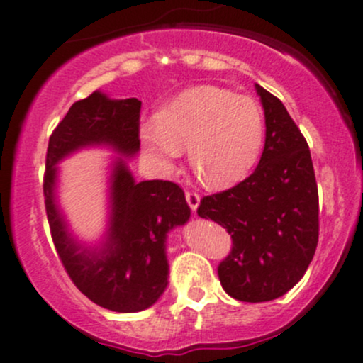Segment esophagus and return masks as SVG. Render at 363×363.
I'll list each match as a JSON object with an SVG mask.
<instances>
[{
	"label": "esophagus",
	"instance_id": "obj_1",
	"mask_svg": "<svg viewBox=\"0 0 363 363\" xmlns=\"http://www.w3.org/2000/svg\"><path fill=\"white\" fill-rule=\"evenodd\" d=\"M186 201H188L189 208H191L193 212H196L198 205H200V194L194 191H186Z\"/></svg>",
	"mask_w": 363,
	"mask_h": 363
}]
</instances>
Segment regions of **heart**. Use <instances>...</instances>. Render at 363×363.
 <instances>
[{"mask_svg": "<svg viewBox=\"0 0 363 363\" xmlns=\"http://www.w3.org/2000/svg\"><path fill=\"white\" fill-rule=\"evenodd\" d=\"M140 143L160 170H174L181 147L198 177L226 188L249 172L264 139L262 109L249 95L212 85L184 90L140 125Z\"/></svg>", "mask_w": 363, "mask_h": 363, "instance_id": "obj_1", "label": "heart"}]
</instances>
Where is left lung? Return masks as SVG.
Instances as JSON below:
<instances>
[{"label": "left lung", "mask_w": 363, "mask_h": 363, "mask_svg": "<svg viewBox=\"0 0 363 363\" xmlns=\"http://www.w3.org/2000/svg\"><path fill=\"white\" fill-rule=\"evenodd\" d=\"M266 140L255 170L235 188L203 196L198 216L231 235L217 268L223 289L243 303H264L303 278L318 243V188L308 147L280 99L255 85Z\"/></svg>", "instance_id": "left-lung-1"}]
</instances>
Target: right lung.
I'll use <instances>...</instances> for the list:
<instances>
[{
  "mask_svg": "<svg viewBox=\"0 0 363 363\" xmlns=\"http://www.w3.org/2000/svg\"><path fill=\"white\" fill-rule=\"evenodd\" d=\"M140 101L109 99L94 91L74 102L48 140L43 179L45 208L53 245L72 284L91 303L118 313L152 306L169 285L167 233L188 223L184 191L170 181L135 182L127 162L118 158L111 174V217L99 250L71 236L57 207V163L86 146H111L123 156L139 151Z\"/></svg>",
  "mask_w": 363,
  "mask_h": 363,
  "instance_id": "1",
  "label": "right lung"
}]
</instances>
